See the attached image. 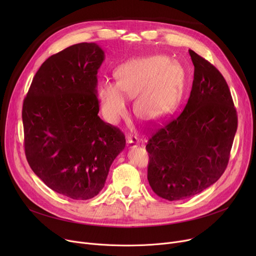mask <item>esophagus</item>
Masks as SVG:
<instances>
[{
	"label": "esophagus",
	"mask_w": 256,
	"mask_h": 256,
	"mask_svg": "<svg viewBox=\"0 0 256 256\" xmlns=\"http://www.w3.org/2000/svg\"><path fill=\"white\" fill-rule=\"evenodd\" d=\"M126 143H128V145H130V147H135L138 145L139 141H138L137 137H135L134 135H128Z\"/></svg>",
	"instance_id": "1"
}]
</instances>
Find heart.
I'll use <instances>...</instances> for the list:
<instances>
[{"mask_svg": "<svg viewBox=\"0 0 256 256\" xmlns=\"http://www.w3.org/2000/svg\"><path fill=\"white\" fill-rule=\"evenodd\" d=\"M114 74L116 83H104L98 92L102 114L111 124L126 115L124 95L136 98L135 112L146 122L164 119L180 100L182 70L167 57L134 58L119 65Z\"/></svg>", "mask_w": 256, "mask_h": 256, "instance_id": "obj_1", "label": "heart"}]
</instances>
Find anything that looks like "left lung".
Segmentation results:
<instances>
[{"instance_id": "1", "label": "left lung", "mask_w": 256, "mask_h": 256, "mask_svg": "<svg viewBox=\"0 0 256 256\" xmlns=\"http://www.w3.org/2000/svg\"><path fill=\"white\" fill-rule=\"evenodd\" d=\"M194 80L182 114L158 128L146 145L147 178L152 191L169 201L192 197L225 171L238 116L221 72L189 50Z\"/></svg>"}]
</instances>
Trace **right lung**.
Returning a JSON list of instances; mask_svg holds the SVG:
<instances>
[{
	"mask_svg": "<svg viewBox=\"0 0 256 256\" xmlns=\"http://www.w3.org/2000/svg\"><path fill=\"white\" fill-rule=\"evenodd\" d=\"M104 52L82 42L46 59L22 104L26 160L52 191L76 200L96 196L126 147L119 128L98 114V72Z\"/></svg>",
	"mask_w": 256,
	"mask_h": 256,
	"instance_id": "1",
	"label": "right lung"
}]
</instances>
